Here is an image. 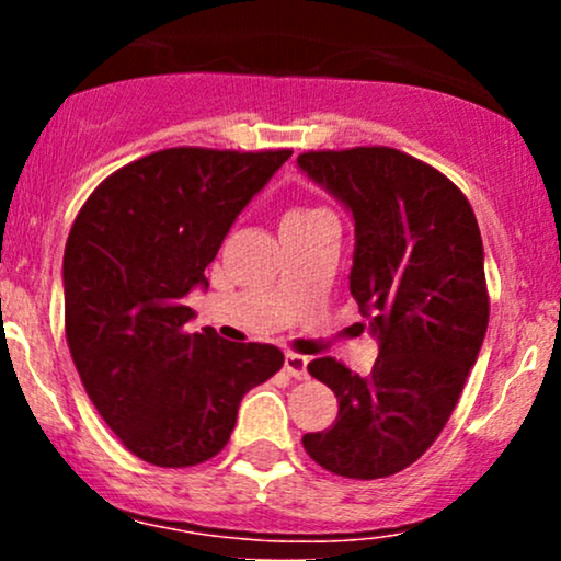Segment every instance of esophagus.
<instances>
[{"instance_id": "esophagus-1", "label": "esophagus", "mask_w": 561, "mask_h": 561, "mask_svg": "<svg viewBox=\"0 0 561 561\" xmlns=\"http://www.w3.org/2000/svg\"><path fill=\"white\" fill-rule=\"evenodd\" d=\"M285 371L293 379H308V358L298 356V353H287V356H285Z\"/></svg>"}]
</instances>
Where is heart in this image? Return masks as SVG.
<instances>
[{"label":"heart","instance_id":"1","mask_svg":"<svg viewBox=\"0 0 561 561\" xmlns=\"http://www.w3.org/2000/svg\"><path fill=\"white\" fill-rule=\"evenodd\" d=\"M313 210H317V208H308V210H295V214H289V216H306V214H313Z\"/></svg>","mask_w":561,"mask_h":561}]
</instances>
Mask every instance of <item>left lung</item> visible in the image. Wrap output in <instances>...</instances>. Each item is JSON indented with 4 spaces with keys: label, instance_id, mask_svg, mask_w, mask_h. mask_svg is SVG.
Listing matches in <instances>:
<instances>
[{
    "label": "left lung",
    "instance_id": "1",
    "mask_svg": "<svg viewBox=\"0 0 561 561\" xmlns=\"http://www.w3.org/2000/svg\"><path fill=\"white\" fill-rule=\"evenodd\" d=\"M298 165L353 214L351 295L379 340L369 377L330 356L308 364L340 411L302 448L340 478H390L446 427L485 340L478 218L448 176L392 147L302 152Z\"/></svg>",
    "mask_w": 561,
    "mask_h": 561
}]
</instances>
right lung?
I'll return each mask as SVG.
<instances>
[{
  "label": "right lung",
  "mask_w": 561,
  "mask_h": 561,
  "mask_svg": "<svg viewBox=\"0 0 561 561\" xmlns=\"http://www.w3.org/2000/svg\"><path fill=\"white\" fill-rule=\"evenodd\" d=\"M293 150L171 147L89 195L62 259L66 337L94 409L156 467H195L229 443L242 396L285 364L279 347L184 330L190 289L244 205Z\"/></svg>",
  "instance_id": "add662e5"
}]
</instances>
